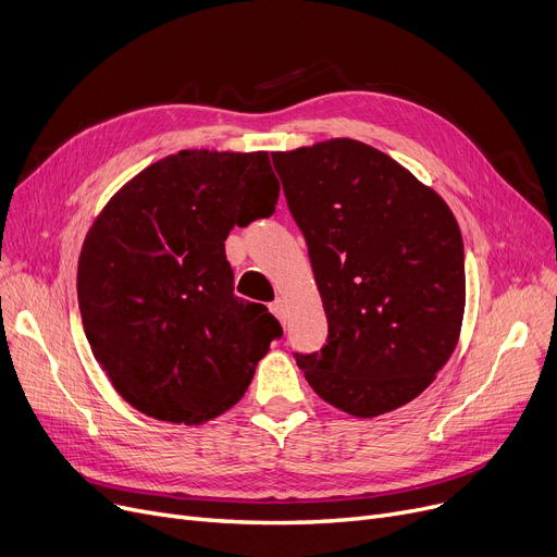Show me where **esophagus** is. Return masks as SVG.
<instances>
[{
	"label": "esophagus",
	"mask_w": 557,
	"mask_h": 557,
	"mask_svg": "<svg viewBox=\"0 0 557 557\" xmlns=\"http://www.w3.org/2000/svg\"><path fill=\"white\" fill-rule=\"evenodd\" d=\"M271 311L282 320L284 318V311H286V305H284V298H277L275 302H271Z\"/></svg>",
	"instance_id": "esophagus-1"
}]
</instances>
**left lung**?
<instances>
[{
	"label": "left lung",
	"mask_w": 557,
	"mask_h": 557,
	"mask_svg": "<svg viewBox=\"0 0 557 557\" xmlns=\"http://www.w3.org/2000/svg\"><path fill=\"white\" fill-rule=\"evenodd\" d=\"M271 156L330 325L320 352L296 355L298 368L343 413H391L429 388L460 338L456 216L435 189L359 139Z\"/></svg>",
	"instance_id": "1"
}]
</instances>
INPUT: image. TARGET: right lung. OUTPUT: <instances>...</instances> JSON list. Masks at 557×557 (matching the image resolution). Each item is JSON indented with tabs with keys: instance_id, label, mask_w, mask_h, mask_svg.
Masks as SVG:
<instances>
[{
	"instance_id": "obj_1",
	"label": "right lung",
	"mask_w": 557,
	"mask_h": 557,
	"mask_svg": "<svg viewBox=\"0 0 557 557\" xmlns=\"http://www.w3.org/2000/svg\"><path fill=\"white\" fill-rule=\"evenodd\" d=\"M277 198L267 151L194 149L133 175L87 230L76 277L85 336L139 413L191 426L244 397L282 327L234 296L225 239L271 216Z\"/></svg>"
}]
</instances>
